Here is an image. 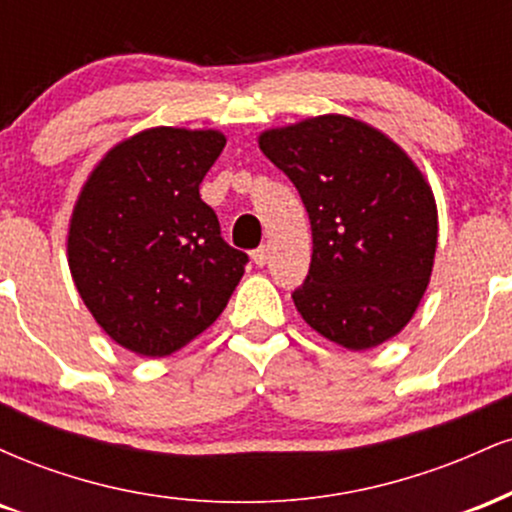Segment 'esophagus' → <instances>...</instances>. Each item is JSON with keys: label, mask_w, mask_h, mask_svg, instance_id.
Returning <instances> with one entry per match:
<instances>
[{"label": "esophagus", "mask_w": 512, "mask_h": 512, "mask_svg": "<svg viewBox=\"0 0 512 512\" xmlns=\"http://www.w3.org/2000/svg\"><path fill=\"white\" fill-rule=\"evenodd\" d=\"M267 260H269V255H267V248H264V245H260L257 250H252V262H255L257 267H264Z\"/></svg>", "instance_id": "34e87169"}]
</instances>
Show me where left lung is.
<instances>
[{"instance_id": "left-lung-1", "label": "left lung", "mask_w": 512, "mask_h": 512, "mask_svg": "<svg viewBox=\"0 0 512 512\" xmlns=\"http://www.w3.org/2000/svg\"><path fill=\"white\" fill-rule=\"evenodd\" d=\"M260 149L308 211L313 260L291 293L303 320L351 351L395 337L424 296L438 243L421 170L383 132L344 115L269 129Z\"/></svg>"}]
</instances>
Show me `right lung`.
Wrapping results in <instances>:
<instances>
[{"mask_svg":"<svg viewBox=\"0 0 512 512\" xmlns=\"http://www.w3.org/2000/svg\"><path fill=\"white\" fill-rule=\"evenodd\" d=\"M214 129L154 127L117 144L81 190L69 269L110 339L170 356L226 308L248 255L221 238L199 182L221 156Z\"/></svg>","mask_w":512,"mask_h":512,"instance_id":"right-lung-1","label":"right lung"}]
</instances>
